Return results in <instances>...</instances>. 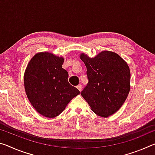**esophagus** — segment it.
I'll use <instances>...</instances> for the list:
<instances>
[{"label": "esophagus", "instance_id": "34e87169", "mask_svg": "<svg viewBox=\"0 0 155 155\" xmlns=\"http://www.w3.org/2000/svg\"><path fill=\"white\" fill-rule=\"evenodd\" d=\"M77 89L80 91H81V90H82V85H81V84H79V85H77Z\"/></svg>", "mask_w": 155, "mask_h": 155}]
</instances>
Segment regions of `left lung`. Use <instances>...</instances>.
<instances>
[{
    "label": "left lung",
    "instance_id": "8db88e82",
    "mask_svg": "<svg viewBox=\"0 0 155 155\" xmlns=\"http://www.w3.org/2000/svg\"><path fill=\"white\" fill-rule=\"evenodd\" d=\"M81 59L87 68L88 83L81 94L92 111L107 117L122 106L130 91L129 67L118 54L103 51L94 58L83 53Z\"/></svg>",
    "mask_w": 155,
    "mask_h": 155
}]
</instances>
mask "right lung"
<instances>
[{"label": "right lung", "mask_w": 155, "mask_h": 155, "mask_svg": "<svg viewBox=\"0 0 155 155\" xmlns=\"http://www.w3.org/2000/svg\"><path fill=\"white\" fill-rule=\"evenodd\" d=\"M64 61L62 57L40 52L31 59L25 73V88L30 103L47 117L59 115L80 94L68 82V73L62 68Z\"/></svg>", "instance_id": "right-lung-1"}]
</instances>
